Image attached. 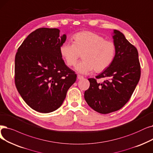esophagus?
<instances>
[{
  "instance_id": "obj_1",
  "label": "esophagus",
  "mask_w": 153,
  "mask_h": 153,
  "mask_svg": "<svg viewBox=\"0 0 153 153\" xmlns=\"http://www.w3.org/2000/svg\"><path fill=\"white\" fill-rule=\"evenodd\" d=\"M77 79H84V77L83 76H81V75H77Z\"/></svg>"
}]
</instances>
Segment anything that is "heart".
<instances>
[{
	"label": "heart",
	"instance_id": "heart-1",
	"mask_svg": "<svg viewBox=\"0 0 153 153\" xmlns=\"http://www.w3.org/2000/svg\"><path fill=\"white\" fill-rule=\"evenodd\" d=\"M72 39L74 42H64L59 51L69 66L75 65L82 54L83 60L75 68L81 74H88L94 69L96 72L103 71L113 61L116 46L112 41L90 31L76 33Z\"/></svg>",
	"mask_w": 153,
	"mask_h": 153
}]
</instances>
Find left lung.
Segmentation results:
<instances>
[{
  "instance_id": "8db88e82",
  "label": "left lung",
  "mask_w": 153,
  "mask_h": 153,
  "mask_svg": "<svg viewBox=\"0 0 153 153\" xmlns=\"http://www.w3.org/2000/svg\"><path fill=\"white\" fill-rule=\"evenodd\" d=\"M116 55L112 64L96 77L106 78L102 83L89 79V88L84 99L90 107L101 114L116 111L127 103L141 76L137 49L124 35L114 29L112 33Z\"/></svg>"
}]
</instances>
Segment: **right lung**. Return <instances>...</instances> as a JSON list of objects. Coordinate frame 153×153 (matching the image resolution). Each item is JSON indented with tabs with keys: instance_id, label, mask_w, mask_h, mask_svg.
Returning a JSON list of instances; mask_svg holds the SVG:
<instances>
[{
	"instance_id": "1",
	"label": "right lung",
	"mask_w": 153,
	"mask_h": 153,
	"mask_svg": "<svg viewBox=\"0 0 153 153\" xmlns=\"http://www.w3.org/2000/svg\"><path fill=\"white\" fill-rule=\"evenodd\" d=\"M59 34L56 28L37 29L26 37L16 55V88L29 107L42 113L61 107L76 81L59 51L67 36Z\"/></svg>"
}]
</instances>
